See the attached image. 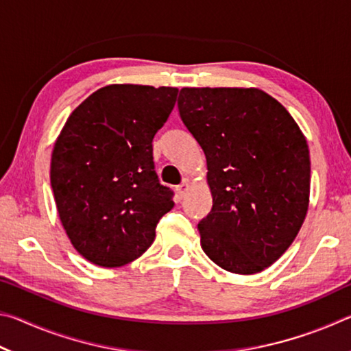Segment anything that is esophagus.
Wrapping results in <instances>:
<instances>
[{
	"instance_id": "1",
	"label": "esophagus",
	"mask_w": 351,
	"mask_h": 351,
	"mask_svg": "<svg viewBox=\"0 0 351 351\" xmlns=\"http://www.w3.org/2000/svg\"><path fill=\"white\" fill-rule=\"evenodd\" d=\"M187 192H189V184L187 182H182V184H180V186L176 187V195H178V198H180V199H182L184 197H186Z\"/></svg>"
}]
</instances>
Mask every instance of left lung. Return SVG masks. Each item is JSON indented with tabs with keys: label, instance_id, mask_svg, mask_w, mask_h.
<instances>
[{
	"label": "left lung",
	"instance_id": "obj_1",
	"mask_svg": "<svg viewBox=\"0 0 351 351\" xmlns=\"http://www.w3.org/2000/svg\"><path fill=\"white\" fill-rule=\"evenodd\" d=\"M178 110L207 161L213 204L198 223L201 247L229 272L263 271L306 215V139L283 105L255 88H182Z\"/></svg>",
	"mask_w": 351,
	"mask_h": 351
}]
</instances>
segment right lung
Returning <instances> with one entry per match:
<instances>
[{
	"label": "right lung",
	"instance_id": "right-lung-1",
	"mask_svg": "<svg viewBox=\"0 0 351 351\" xmlns=\"http://www.w3.org/2000/svg\"><path fill=\"white\" fill-rule=\"evenodd\" d=\"M176 96L169 86L100 88L58 136L51 161L57 210L77 252L94 265L117 268L141 257L175 206L154 170L152 142Z\"/></svg>",
	"mask_w": 351,
	"mask_h": 351
}]
</instances>
